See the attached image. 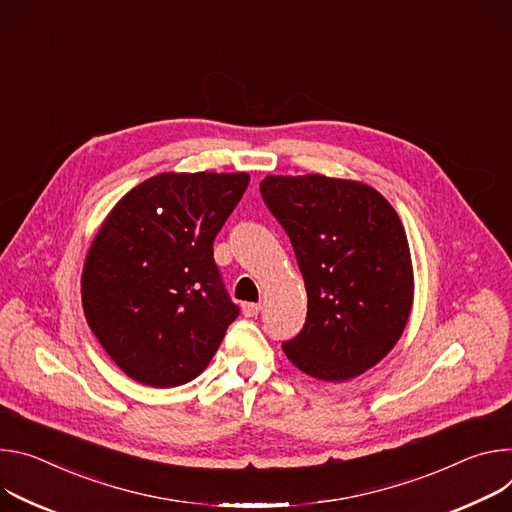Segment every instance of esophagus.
<instances>
[{
    "mask_svg": "<svg viewBox=\"0 0 512 512\" xmlns=\"http://www.w3.org/2000/svg\"><path fill=\"white\" fill-rule=\"evenodd\" d=\"M242 311L246 317H256L260 313V303H244Z\"/></svg>",
    "mask_w": 512,
    "mask_h": 512,
    "instance_id": "34e87169",
    "label": "esophagus"
}]
</instances>
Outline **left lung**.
Listing matches in <instances>:
<instances>
[{
	"mask_svg": "<svg viewBox=\"0 0 512 512\" xmlns=\"http://www.w3.org/2000/svg\"><path fill=\"white\" fill-rule=\"evenodd\" d=\"M260 193L291 238L307 289V321L282 350L325 382L364 374L399 342L413 307L399 215L370 185L325 175H268Z\"/></svg>",
	"mask_w": 512,
	"mask_h": 512,
	"instance_id": "left-lung-1",
	"label": "left lung"
}]
</instances>
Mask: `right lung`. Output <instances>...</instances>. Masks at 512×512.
<instances>
[{"instance_id": "add662e5", "label": "right lung", "mask_w": 512, "mask_h": 512, "mask_svg": "<svg viewBox=\"0 0 512 512\" xmlns=\"http://www.w3.org/2000/svg\"><path fill=\"white\" fill-rule=\"evenodd\" d=\"M248 183L246 173H162L126 193L101 223L83 266V311L103 350L136 382H191L238 317L213 240Z\"/></svg>"}]
</instances>
